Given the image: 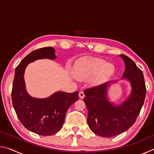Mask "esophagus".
I'll return each instance as SVG.
<instances>
[{"mask_svg": "<svg viewBox=\"0 0 154 154\" xmlns=\"http://www.w3.org/2000/svg\"><path fill=\"white\" fill-rule=\"evenodd\" d=\"M79 98H84L85 94H84V93H83V91H81V92H79Z\"/></svg>", "mask_w": 154, "mask_h": 154, "instance_id": "34e87169", "label": "esophagus"}]
</instances>
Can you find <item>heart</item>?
<instances>
[{"instance_id":"b5f03b06","label":"heart","mask_w":154,"mask_h":154,"mask_svg":"<svg viewBox=\"0 0 154 154\" xmlns=\"http://www.w3.org/2000/svg\"><path fill=\"white\" fill-rule=\"evenodd\" d=\"M113 65L106 63L100 58H85L80 60L75 71V76L79 80L92 77V85H100L107 82L113 74Z\"/></svg>"}]
</instances>
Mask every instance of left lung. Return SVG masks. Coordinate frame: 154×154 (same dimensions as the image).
Here are the masks:
<instances>
[{"label": "left lung", "instance_id": "left-lung-1", "mask_svg": "<svg viewBox=\"0 0 154 154\" xmlns=\"http://www.w3.org/2000/svg\"><path fill=\"white\" fill-rule=\"evenodd\" d=\"M120 56L126 67L122 78L128 79L132 86L130 96L122 105L113 106L107 100L106 91L111 82L84 90L88 126L100 137H112L127 130L134 124L144 103L146 87L142 71L129 57L124 54Z\"/></svg>", "mask_w": 154, "mask_h": 154}]
</instances>
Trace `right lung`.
Instances as JSON below:
<instances>
[{"mask_svg": "<svg viewBox=\"0 0 154 154\" xmlns=\"http://www.w3.org/2000/svg\"><path fill=\"white\" fill-rule=\"evenodd\" d=\"M56 58L51 47L32 51L16 67L13 82L12 103L17 118L26 128L42 136L54 134L62 128L68 109L79 99L77 91L58 92L45 99L31 97L26 91L24 73L28 64L38 59Z\"/></svg>", "mask_w": 154, "mask_h": 154, "instance_id": "1", "label": "right lung"}]
</instances>
